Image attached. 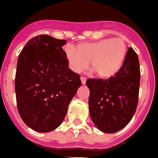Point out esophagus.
Listing matches in <instances>:
<instances>
[{"mask_svg": "<svg viewBox=\"0 0 158 158\" xmlns=\"http://www.w3.org/2000/svg\"><path fill=\"white\" fill-rule=\"evenodd\" d=\"M86 80H87V79H86L85 77H81V82H82V84H85Z\"/></svg>", "mask_w": 158, "mask_h": 158, "instance_id": "esophagus-1", "label": "esophagus"}]
</instances>
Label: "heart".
Wrapping results in <instances>:
<instances>
[{
	"label": "heart",
	"instance_id": "b5f03b06",
	"mask_svg": "<svg viewBox=\"0 0 158 158\" xmlns=\"http://www.w3.org/2000/svg\"><path fill=\"white\" fill-rule=\"evenodd\" d=\"M127 44L121 38L104 39L84 42L66 48V57L71 70L79 73L85 70L89 62L90 69L101 79L114 76L123 66L127 56Z\"/></svg>",
	"mask_w": 158,
	"mask_h": 158
}]
</instances>
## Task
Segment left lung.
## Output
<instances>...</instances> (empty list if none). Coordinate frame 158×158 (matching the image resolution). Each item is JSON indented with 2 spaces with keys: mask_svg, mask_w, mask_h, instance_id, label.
Listing matches in <instances>:
<instances>
[{
  "mask_svg": "<svg viewBox=\"0 0 158 158\" xmlns=\"http://www.w3.org/2000/svg\"><path fill=\"white\" fill-rule=\"evenodd\" d=\"M140 70L138 55L129 48L120 70L107 79H88L91 118L105 133L118 131L129 123L139 99Z\"/></svg>",
  "mask_w": 158,
  "mask_h": 158,
  "instance_id": "8db88e82",
  "label": "left lung"
}]
</instances>
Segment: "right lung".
<instances>
[{
  "label": "right lung",
  "instance_id": "1",
  "mask_svg": "<svg viewBox=\"0 0 158 158\" xmlns=\"http://www.w3.org/2000/svg\"><path fill=\"white\" fill-rule=\"evenodd\" d=\"M66 40L40 35L31 39L18 58L17 107L23 121L38 132L55 130L81 86L79 75L68 68Z\"/></svg>",
  "mask_w": 158,
  "mask_h": 158
}]
</instances>
